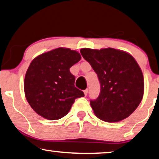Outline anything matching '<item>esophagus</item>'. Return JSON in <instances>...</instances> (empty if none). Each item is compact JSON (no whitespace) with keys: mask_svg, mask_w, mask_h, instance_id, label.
I'll return each mask as SVG.
<instances>
[{"mask_svg":"<svg viewBox=\"0 0 159 159\" xmlns=\"http://www.w3.org/2000/svg\"><path fill=\"white\" fill-rule=\"evenodd\" d=\"M84 94H85V96H86L87 94H88V92H89V89H85V90L84 91Z\"/></svg>","mask_w":159,"mask_h":159,"instance_id":"obj_1","label":"esophagus"}]
</instances>
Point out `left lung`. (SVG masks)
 Here are the masks:
<instances>
[{
  "label": "left lung",
  "instance_id": "8db88e82",
  "mask_svg": "<svg viewBox=\"0 0 159 159\" xmlns=\"http://www.w3.org/2000/svg\"><path fill=\"white\" fill-rule=\"evenodd\" d=\"M80 52L100 83L99 97L90 100L96 116L109 122L129 117L143 97V75L136 60L128 53L114 48H83Z\"/></svg>",
  "mask_w": 159,
  "mask_h": 159
}]
</instances>
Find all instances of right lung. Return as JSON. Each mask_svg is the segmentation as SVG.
<instances>
[{"label": "right lung", "mask_w": 159, "mask_h": 159, "mask_svg": "<svg viewBox=\"0 0 159 159\" xmlns=\"http://www.w3.org/2000/svg\"><path fill=\"white\" fill-rule=\"evenodd\" d=\"M80 55L68 48H59L35 57L24 79L26 100L38 115L50 120L66 116L77 98L84 93L75 86L70 68Z\"/></svg>", "instance_id": "obj_1"}]
</instances>
